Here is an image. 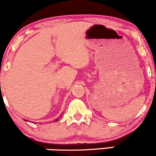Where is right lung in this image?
I'll list each match as a JSON object with an SVG mask.
<instances>
[{"label": "right lung", "mask_w": 156, "mask_h": 156, "mask_svg": "<svg viewBox=\"0 0 156 156\" xmlns=\"http://www.w3.org/2000/svg\"><path fill=\"white\" fill-rule=\"evenodd\" d=\"M60 116H62V115H60ZM58 119H59V118H58V119H55V120H54L53 122H57L58 120ZM25 120V121H27V120Z\"/></svg>", "instance_id": "right-lung-1"}]
</instances>
